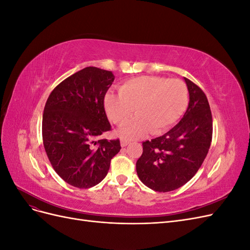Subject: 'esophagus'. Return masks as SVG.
I'll return each mask as SVG.
<instances>
[{"label": "esophagus", "instance_id": "esophagus-1", "mask_svg": "<svg viewBox=\"0 0 250 250\" xmlns=\"http://www.w3.org/2000/svg\"><path fill=\"white\" fill-rule=\"evenodd\" d=\"M129 140H126V139H121V146L122 147H125V146H127L128 144H129Z\"/></svg>", "mask_w": 250, "mask_h": 250}]
</instances>
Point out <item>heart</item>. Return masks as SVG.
Instances as JSON below:
<instances>
[{"instance_id": "obj_1", "label": "heart", "mask_w": 250, "mask_h": 250, "mask_svg": "<svg viewBox=\"0 0 250 250\" xmlns=\"http://www.w3.org/2000/svg\"><path fill=\"white\" fill-rule=\"evenodd\" d=\"M188 103V90L184 81L157 76H140L125 81L119 94L105 96L104 106L113 124L122 126L123 137L137 139L148 130L160 134L175 124Z\"/></svg>"}]
</instances>
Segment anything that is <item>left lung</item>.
Wrapping results in <instances>:
<instances>
[{
    "label": "left lung",
    "instance_id": "1",
    "mask_svg": "<svg viewBox=\"0 0 250 250\" xmlns=\"http://www.w3.org/2000/svg\"><path fill=\"white\" fill-rule=\"evenodd\" d=\"M190 94L180 122L162 137L143 142L137 162L142 183L156 192H170L190 180L206 158L213 138V119L203 90L185 78Z\"/></svg>",
    "mask_w": 250,
    "mask_h": 250
}]
</instances>
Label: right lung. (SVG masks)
I'll use <instances>...</instances> for the list:
<instances>
[{"label":"right lung","mask_w":250,"mask_h":250,"mask_svg":"<svg viewBox=\"0 0 250 250\" xmlns=\"http://www.w3.org/2000/svg\"><path fill=\"white\" fill-rule=\"evenodd\" d=\"M112 72L87 66L52 90L42 115V142L53 169L65 183L88 188L107 175L120 140H100L111 130L104 108Z\"/></svg>","instance_id":"add662e5"}]
</instances>
